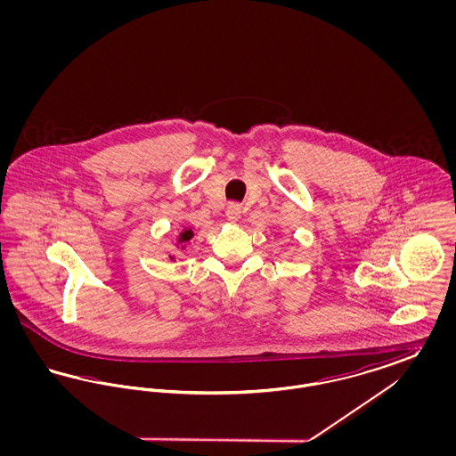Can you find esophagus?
Segmentation results:
<instances>
[{
	"mask_svg": "<svg viewBox=\"0 0 456 456\" xmlns=\"http://www.w3.org/2000/svg\"><path fill=\"white\" fill-rule=\"evenodd\" d=\"M240 214H242V210H240V207H239L238 203H231V205L227 207L225 217H227L229 222H238L239 218H240Z\"/></svg>",
	"mask_w": 456,
	"mask_h": 456,
	"instance_id": "esophagus-1",
	"label": "esophagus"
}]
</instances>
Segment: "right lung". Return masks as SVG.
Listing matches in <instances>:
<instances>
[{
    "instance_id": "right-lung-1",
    "label": "right lung",
    "mask_w": 456,
    "mask_h": 456,
    "mask_svg": "<svg viewBox=\"0 0 456 456\" xmlns=\"http://www.w3.org/2000/svg\"><path fill=\"white\" fill-rule=\"evenodd\" d=\"M193 236H195V234H193V231L184 227V229L175 236V240L173 242L174 246H175V249H179V251H181V249H186V242H188L190 239L193 238ZM169 258L175 261V256H174V255H171Z\"/></svg>"
}]
</instances>
